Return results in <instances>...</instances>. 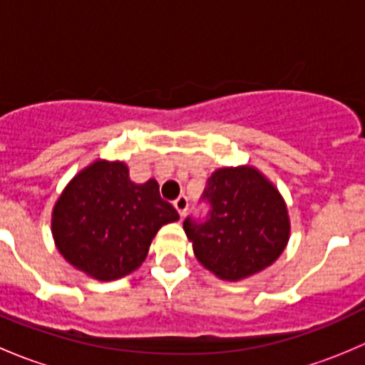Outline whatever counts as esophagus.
Segmentation results:
<instances>
[{
  "mask_svg": "<svg viewBox=\"0 0 365 365\" xmlns=\"http://www.w3.org/2000/svg\"><path fill=\"white\" fill-rule=\"evenodd\" d=\"M175 208H176V212L180 213V217H185V213H187V210H189V201H187V197L185 196H180L178 200L175 201Z\"/></svg>",
  "mask_w": 365,
  "mask_h": 365,
  "instance_id": "34e87169",
  "label": "esophagus"
}]
</instances>
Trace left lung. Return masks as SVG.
Returning a JSON list of instances; mask_svg holds the SVG:
<instances>
[{"mask_svg":"<svg viewBox=\"0 0 365 365\" xmlns=\"http://www.w3.org/2000/svg\"><path fill=\"white\" fill-rule=\"evenodd\" d=\"M203 197L205 222L183 220L196 259L222 281L237 282L274 264L289 240L288 206L277 187L252 165L220 168Z\"/></svg>","mask_w":365,"mask_h":365,"instance_id":"left-lung-1","label":"left lung"}]
</instances>
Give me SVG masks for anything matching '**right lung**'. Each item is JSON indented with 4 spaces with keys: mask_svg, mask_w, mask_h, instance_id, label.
I'll return each instance as SVG.
<instances>
[{
    "mask_svg": "<svg viewBox=\"0 0 365 365\" xmlns=\"http://www.w3.org/2000/svg\"><path fill=\"white\" fill-rule=\"evenodd\" d=\"M178 219L160 197L157 180L134 183L125 162L97 159L60 194L51 231L76 270L97 281H116L138 270L157 231Z\"/></svg>",
    "mask_w": 365,
    "mask_h": 365,
    "instance_id": "add662e5",
    "label": "right lung"
}]
</instances>
